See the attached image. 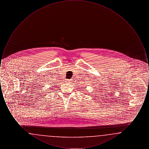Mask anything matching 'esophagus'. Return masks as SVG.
I'll return each mask as SVG.
<instances>
[{"label": "esophagus", "instance_id": "1", "mask_svg": "<svg viewBox=\"0 0 149 149\" xmlns=\"http://www.w3.org/2000/svg\"><path fill=\"white\" fill-rule=\"evenodd\" d=\"M71 81H72L71 79H66L65 80V82H66V83H70Z\"/></svg>", "mask_w": 149, "mask_h": 149}]
</instances>
